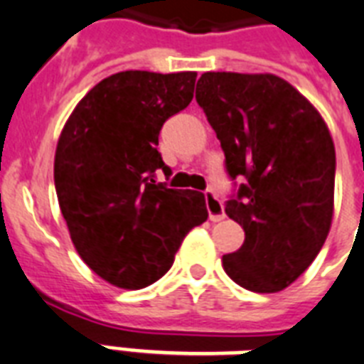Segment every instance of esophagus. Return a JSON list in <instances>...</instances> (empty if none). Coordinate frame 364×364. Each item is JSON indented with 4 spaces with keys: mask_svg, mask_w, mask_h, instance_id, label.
<instances>
[{
    "mask_svg": "<svg viewBox=\"0 0 364 364\" xmlns=\"http://www.w3.org/2000/svg\"><path fill=\"white\" fill-rule=\"evenodd\" d=\"M205 205H208L209 220H213V223H218V220H223V218L226 217L223 202H220L217 198V194H213L211 191L205 192Z\"/></svg>",
    "mask_w": 364,
    "mask_h": 364,
    "instance_id": "34e87169",
    "label": "esophagus"
}]
</instances>
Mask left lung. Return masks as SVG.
I'll list each match as a JSON object with an SVG mask.
<instances>
[{"mask_svg": "<svg viewBox=\"0 0 364 364\" xmlns=\"http://www.w3.org/2000/svg\"><path fill=\"white\" fill-rule=\"evenodd\" d=\"M196 100L217 132L226 170L247 177L226 215L245 243L223 267L241 288L274 294L305 273L335 211V144L316 106L271 73H203Z\"/></svg>", "mask_w": 364, "mask_h": 364, "instance_id": "1", "label": "left lung"}]
</instances>
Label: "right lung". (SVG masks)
I'll use <instances>...</instances> for the list:
<instances>
[{
  "instance_id": "1",
  "label": "right lung",
  "mask_w": 364,
  "mask_h": 364,
  "mask_svg": "<svg viewBox=\"0 0 364 364\" xmlns=\"http://www.w3.org/2000/svg\"><path fill=\"white\" fill-rule=\"evenodd\" d=\"M196 73L123 70L80 100L59 134L54 183L80 258L123 289L153 284L183 239L208 220L205 196L153 179L159 132L191 105Z\"/></svg>"
}]
</instances>
